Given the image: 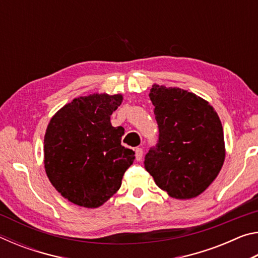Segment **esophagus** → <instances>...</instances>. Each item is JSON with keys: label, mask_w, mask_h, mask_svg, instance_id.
Returning a JSON list of instances; mask_svg holds the SVG:
<instances>
[{"label": "esophagus", "mask_w": 258, "mask_h": 258, "mask_svg": "<svg viewBox=\"0 0 258 258\" xmlns=\"http://www.w3.org/2000/svg\"><path fill=\"white\" fill-rule=\"evenodd\" d=\"M142 157H143V150L141 148H137V149H135V159L138 161H141Z\"/></svg>", "instance_id": "esophagus-1"}]
</instances>
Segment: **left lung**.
<instances>
[{"mask_svg": "<svg viewBox=\"0 0 258 258\" xmlns=\"http://www.w3.org/2000/svg\"><path fill=\"white\" fill-rule=\"evenodd\" d=\"M149 97L159 134L145 157L147 172L171 197H197L224 163L221 120L207 101L184 90L154 85Z\"/></svg>", "mask_w": 258, "mask_h": 258, "instance_id": "left-lung-1", "label": "left lung"}]
</instances>
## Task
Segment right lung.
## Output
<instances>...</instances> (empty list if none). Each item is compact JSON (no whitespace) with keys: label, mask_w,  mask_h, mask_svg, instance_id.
Returning <instances> with one entry per match:
<instances>
[{"label":"right lung","mask_w":258,"mask_h":258,"mask_svg":"<svg viewBox=\"0 0 258 258\" xmlns=\"http://www.w3.org/2000/svg\"><path fill=\"white\" fill-rule=\"evenodd\" d=\"M120 94L74 99L52 117L44 137L45 172L56 191L78 206L97 208L121 185L135 152L121 146V126L111 113Z\"/></svg>","instance_id":"obj_1"}]
</instances>
